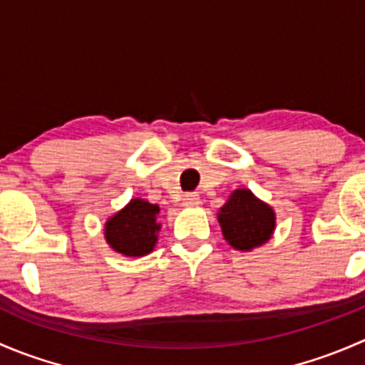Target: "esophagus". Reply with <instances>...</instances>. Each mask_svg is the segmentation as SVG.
I'll return each mask as SVG.
<instances>
[{"instance_id": "34e87169", "label": "esophagus", "mask_w": 365, "mask_h": 365, "mask_svg": "<svg viewBox=\"0 0 365 365\" xmlns=\"http://www.w3.org/2000/svg\"><path fill=\"white\" fill-rule=\"evenodd\" d=\"M182 205L185 206V208H196V206L201 205L200 194H196V192L185 194V196H183V200H182Z\"/></svg>"}]
</instances>
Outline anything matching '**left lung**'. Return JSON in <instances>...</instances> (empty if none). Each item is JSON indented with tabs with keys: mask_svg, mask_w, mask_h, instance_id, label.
<instances>
[{
	"mask_svg": "<svg viewBox=\"0 0 365 365\" xmlns=\"http://www.w3.org/2000/svg\"><path fill=\"white\" fill-rule=\"evenodd\" d=\"M217 220L224 240L244 252L267 244L275 231L274 208L254 196L249 189L233 190L217 212Z\"/></svg>",
	"mask_w": 365,
	"mask_h": 365,
	"instance_id": "left-lung-1",
	"label": "left lung"
}]
</instances>
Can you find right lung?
Masks as SVG:
<instances>
[{
	"label": "right lung",
	"mask_w": 365,
	"mask_h": 365,
	"mask_svg": "<svg viewBox=\"0 0 365 365\" xmlns=\"http://www.w3.org/2000/svg\"><path fill=\"white\" fill-rule=\"evenodd\" d=\"M159 205L134 197L104 224V238L114 252L127 257H141L155 249L159 242Z\"/></svg>",
	"instance_id": "obj_1"
}]
</instances>
